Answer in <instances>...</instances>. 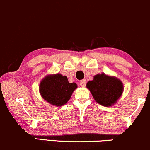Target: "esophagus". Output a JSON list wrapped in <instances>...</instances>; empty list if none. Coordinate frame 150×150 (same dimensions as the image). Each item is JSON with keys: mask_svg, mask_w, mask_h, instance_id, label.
Wrapping results in <instances>:
<instances>
[{"mask_svg": "<svg viewBox=\"0 0 150 150\" xmlns=\"http://www.w3.org/2000/svg\"><path fill=\"white\" fill-rule=\"evenodd\" d=\"M86 83H87V81H86L85 80H82L80 82V85L82 87H85L86 86Z\"/></svg>", "mask_w": 150, "mask_h": 150, "instance_id": "esophagus-1", "label": "esophagus"}]
</instances>
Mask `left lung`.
<instances>
[{
	"label": "left lung",
	"mask_w": 150,
	"mask_h": 150,
	"mask_svg": "<svg viewBox=\"0 0 150 150\" xmlns=\"http://www.w3.org/2000/svg\"><path fill=\"white\" fill-rule=\"evenodd\" d=\"M87 87L98 104L108 107L116 104L123 91L119 79L104 73L94 75L93 80L87 83Z\"/></svg>",
	"instance_id": "1"
}]
</instances>
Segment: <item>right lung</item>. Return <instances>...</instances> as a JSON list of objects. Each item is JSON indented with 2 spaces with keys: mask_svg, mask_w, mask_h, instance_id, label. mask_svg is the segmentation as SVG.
Wrapping results in <instances>:
<instances>
[{
  "mask_svg": "<svg viewBox=\"0 0 150 150\" xmlns=\"http://www.w3.org/2000/svg\"><path fill=\"white\" fill-rule=\"evenodd\" d=\"M77 87L76 83H70L66 76L58 73L43 78L39 85V92L43 99L49 104L61 106L69 101Z\"/></svg>",
  "mask_w": 150,
  "mask_h": 150,
  "instance_id": "obj_1",
  "label": "right lung"
}]
</instances>
